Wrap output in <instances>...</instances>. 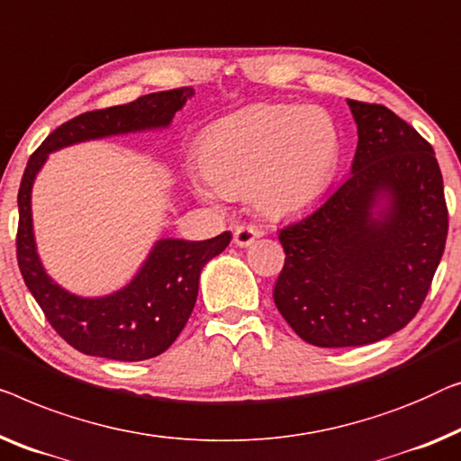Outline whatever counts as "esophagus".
Here are the masks:
<instances>
[{
  "label": "esophagus",
  "instance_id": "34e87169",
  "mask_svg": "<svg viewBox=\"0 0 461 461\" xmlns=\"http://www.w3.org/2000/svg\"><path fill=\"white\" fill-rule=\"evenodd\" d=\"M259 235H262V232H259L256 226H251V224L237 226V229H235V245L237 247H249L253 241H256V239H259Z\"/></svg>",
  "mask_w": 461,
  "mask_h": 461
}]
</instances>
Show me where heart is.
Here are the masks:
<instances>
[{
    "label": "heart",
    "instance_id": "obj_1",
    "mask_svg": "<svg viewBox=\"0 0 461 461\" xmlns=\"http://www.w3.org/2000/svg\"><path fill=\"white\" fill-rule=\"evenodd\" d=\"M337 162V129L322 110L251 105L203 131V178L193 181V191L210 203L249 195L262 214L283 218L324 195Z\"/></svg>",
    "mask_w": 461,
    "mask_h": 461
}]
</instances>
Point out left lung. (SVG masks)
Masks as SVG:
<instances>
[{"instance_id": "1", "label": "left lung", "mask_w": 461, "mask_h": 461, "mask_svg": "<svg viewBox=\"0 0 461 461\" xmlns=\"http://www.w3.org/2000/svg\"><path fill=\"white\" fill-rule=\"evenodd\" d=\"M347 105L357 124L351 176L278 235L286 258L275 303L316 347L402 330L430 289L449 229L430 143L384 105Z\"/></svg>"}]
</instances>
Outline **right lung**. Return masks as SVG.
<instances>
[{"instance_id":"1","label":"right lung","mask_w":461,"mask_h":461,"mask_svg":"<svg viewBox=\"0 0 461 461\" xmlns=\"http://www.w3.org/2000/svg\"><path fill=\"white\" fill-rule=\"evenodd\" d=\"M191 95L195 91L183 86L149 93L108 110L86 112L58 126L26 164L18 191L20 272L53 330L86 356L141 362L168 349L195 308L203 266L229 247L232 235L226 230L208 241L158 239L141 268L124 286L102 297H83L58 285L39 258L32 230V185L50 153L95 139L168 129Z\"/></svg>"}]
</instances>
